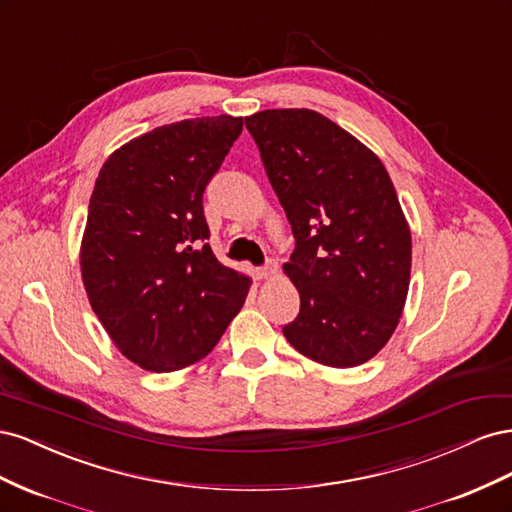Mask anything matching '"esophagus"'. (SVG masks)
<instances>
[{"mask_svg": "<svg viewBox=\"0 0 512 512\" xmlns=\"http://www.w3.org/2000/svg\"><path fill=\"white\" fill-rule=\"evenodd\" d=\"M275 269H277L275 262H267L265 267H256V269H254V277H256V280H267L269 275L275 273Z\"/></svg>", "mask_w": 512, "mask_h": 512, "instance_id": "obj_1", "label": "esophagus"}]
</instances>
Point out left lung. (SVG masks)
<instances>
[{
  "mask_svg": "<svg viewBox=\"0 0 512 512\" xmlns=\"http://www.w3.org/2000/svg\"><path fill=\"white\" fill-rule=\"evenodd\" d=\"M297 239L286 275L301 294L284 327L294 350L356 367L389 342L404 312L412 237L374 151L309 108L245 117Z\"/></svg>",
  "mask_w": 512,
  "mask_h": 512,
  "instance_id": "left-lung-1",
  "label": "left lung"
}]
</instances>
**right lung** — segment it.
<instances>
[{"label": "right lung", "mask_w": 512, "mask_h": 512, "mask_svg": "<svg viewBox=\"0 0 512 512\" xmlns=\"http://www.w3.org/2000/svg\"><path fill=\"white\" fill-rule=\"evenodd\" d=\"M243 117H196L113 151L89 200L81 243L87 297L121 354L177 371L213 350L239 314L250 277L211 252L203 192Z\"/></svg>", "instance_id": "right-lung-1"}]
</instances>
